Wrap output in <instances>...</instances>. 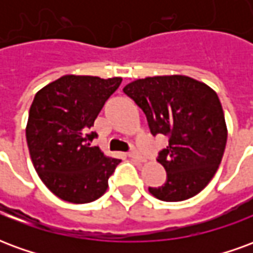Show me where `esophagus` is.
I'll return each mask as SVG.
<instances>
[{"label":"esophagus","mask_w":253,"mask_h":253,"mask_svg":"<svg viewBox=\"0 0 253 253\" xmlns=\"http://www.w3.org/2000/svg\"><path fill=\"white\" fill-rule=\"evenodd\" d=\"M128 157H130L131 160H135V161H139V163H143V161H145L143 157L139 156V153H138L137 150H131V152L128 153Z\"/></svg>","instance_id":"34e87169"}]
</instances>
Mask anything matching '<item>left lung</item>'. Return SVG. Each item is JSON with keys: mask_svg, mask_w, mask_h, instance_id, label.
Instances as JSON below:
<instances>
[{"mask_svg": "<svg viewBox=\"0 0 253 253\" xmlns=\"http://www.w3.org/2000/svg\"><path fill=\"white\" fill-rule=\"evenodd\" d=\"M123 92L146 115L153 135L169 143L159 153L167 181L149 187L165 202H180L199 194L221 164L228 130L217 93L187 76H156L127 84Z\"/></svg>", "mask_w": 253, "mask_h": 253, "instance_id": "obj_1", "label": "left lung"}]
</instances>
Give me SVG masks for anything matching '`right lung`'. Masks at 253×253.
I'll use <instances>...</instances> for the list:
<instances>
[{"label": "right lung", "instance_id": "add662e5", "mask_svg": "<svg viewBox=\"0 0 253 253\" xmlns=\"http://www.w3.org/2000/svg\"><path fill=\"white\" fill-rule=\"evenodd\" d=\"M121 83V77L67 74L35 94L25 128L31 160L47 188L63 201H96L121 163L90 146L96 132H88Z\"/></svg>", "mask_w": 253, "mask_h": 253}]
</instances>
